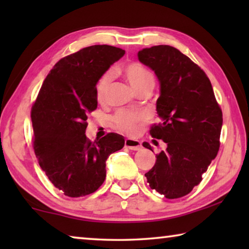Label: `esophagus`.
<instances>
[{"label": "esophagus", "mask_w": 249, "mask_h": 249, "mask_svg": "<svg viewBox=\"0 0 249 249\" xmlns=\"http://www.w3.org/2000/svg\"><path fill=\"white\" fill-rule=\"evenodd\" d=\"M125 147L132 149V150H140L142 148L141 142L136 140H130V138H126L125 140Z\"/></svg>", "instance_id": "34e87169"}]
</instances>
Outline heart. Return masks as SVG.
Segmentation results:
<instances>
[{
    "label": "heart",
    "mask_w": 249,
    "mask_h": 249,
    "mask_svg": "<svg viewBox=\"0 0 249 249\" xmlns=\"http://www.w3.org/2000/svg\"><path fill=\"white\" fill-rule=\"evenodd\" d=\"M123 71L132 89L136 91L137 93L145 90H151L154 88V74L141 64L132 62V64L126 65ZM109 80H111V73L107 72L101 77L98 84H96L95 94L99 102H102L105 99ZM142 119V117L141 114L127 111H120L114 115L113 121H114V124L119 129L123 130L125 133H134L137 129L138 125H140Z\"/></svg>",
    "instance_id": "b5f03b06"
}]
</instances>
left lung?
Returning a JSON list of instances; mask_svg holds the SVG:
<instances>
[{
    "instance_id": "left-lung-1",
    "label": "left lung",
    "mask_w": 249,
    "mask_h": 249,
    "mask_svg": "<svg viewBox=\"0 0 249 249\" xmlns=\"http://www.w3.org/2000/svg\"><path fill=\"white\" fill-rule=\"evenodd\" d=\"M138 60L154 71L160 86L159 119L150 135L166 142L146 172L149 187L167 199L187 196L202 180L220 148L222 109L203 70L168 45L144 48ZM142 146L153 150L148 142Z\"/></svg>"
}]
</instances>
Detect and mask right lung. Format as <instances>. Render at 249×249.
Wrapping results in <instances>:
<instances>
[{
    "label": "right lung",
    "mask_w": 249,
    "mask_h": 249,
    "mask_svg": "<svg viewBox=\"0 0 249 249\" xmlns=\"http://www.w3.org/2000/svg\"><path fill=\"white\" fill-rule=\"evenodd\" d=\"M124 53L94 45L60 59L33 105L34 151L48 179L67 196L98 190L107 177L108 156L124 147V137L115 133L94 142L86 136L88 113L98 107L96 83Z\"/></svg>",
    "instance_id": "add662e5"
}]
</instances>
